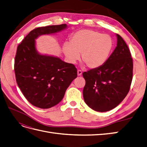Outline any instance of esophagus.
<instances>
[{"label":"esophagus","mask_w":147,"mask_h":147,"mask_svg":"<svg viewBox=\"0 0 147 147\" xmlns=\"http://www.w3.org/2000/svg\"><path fill=\"white\" fill-rule=\"evenodd\" d=\"M82 74V71L81 70H77V75L78 76H80V75Z\"/></svg>","instance_id":"obj_1"}]
</instances>
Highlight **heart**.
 Returning <instances> with one entry per match:
<instances>
[{"mask_svg":"<svg viewBox=\"0 0 147 147\" xmlns=\"http://www.w3.org/2000/svg\"><path fill=\"white\" fill-rule=\"evenodd\" d=\"M113 43L109 35L97 31L83 29L74 33L70 43H65L63 52L69 63L74 64L80 58L90 69L99 67L108 59Z\"/></svg>","mask_w":147,"mask_h":147,"instance_id":"1","label":"heart"}]
</instances>
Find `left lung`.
<instances>
[{
  "instance_id": "8db88e82",
  "label": "left lung",
  "mask_w": 147,
  "mask_h": 147,
  "mask_svg": "<svg viewBox=\"0 0 147 147\" xmlns=\"http://www.w3.org/2000/svg\"><path fill=\"white\" fill-rule=\"evenodd\" d=\"M117 46L99 67L83 73L86 81L83 91L85 103L97 112H104L118 106L129 91L133 62L131 52L119 35Z\"/></svg>"
}]
</instances>
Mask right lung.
Segmentation results:
<instances>
[{"label":"right lung","instance_id":"right-lung-1","mask_svg":"<svg viewBox=\"0 0 147 147\" xmlns=\"http://www.w3.org/2000/svg\"><path fill=\"white\" fill-rule=\"evenodd\" d=\"M67 24L53 25L31 30L18 46L15 59L16 83L26 99L40 109H49L62 100L67 89L77 77L72 64L59 57L40 55L35 48L40 35L61 32Z\"/></svg>","mask_w":147,"mask_h":147}]
</instances>
